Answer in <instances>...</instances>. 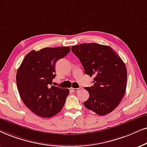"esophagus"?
I'll return each mask as SVG.
<instances>
[{
	"mask_svg": "<svg viewBox=\"0 0 147 147\" xmlns=\"http://www.w3.org/2000/svg\"><path fill=\"white\" fill-rule=\"evenodd\" d=\"M81 87H79V88H73V87H71V88H70V90H71V91H72V92H79V91L80 90H81Z\"/></svg>",
	"mask_w": 147,
	"mask_h": 147,
	"instance_id": "esophagus-1",
	"label": "esophagus"
}]
</instances>
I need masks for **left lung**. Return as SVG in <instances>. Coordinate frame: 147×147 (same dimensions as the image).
<instances>
[{
    "mask_svg": "<svg viewBox=\"0 0 147 147\" xmlns=\"http://www.w3.org/2000/svg\"><path fill=\"white\" fill-rule=\"evenodd\" d=\"M85 74L94 76V85L85 87L90 97L84 106L98 115L112 112L125 95L127 69L121 58L109 46L82 43L71 47Z\"/></svg>",
    "mask_w": 147,
    "mask_h": 147,
    "instance_id": "8db88e82",
    "label": "left lung"
}]
</instances>
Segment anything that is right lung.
<instances>
[{
  "label": "right lung",
  "instance_id": "right-lung-1",
  "mask_svg": "<svg viewBox=\"0 0 147 147\" xmlns=\"http://www.w3.org/2000/svg\"><path fill=\"white\" fill-rule=\"evenodd\" d=\"M70 51V47L32 50L26 55L17 71V87L21 99L38 116L51 117L64 107L69 90L51 85L56 76L55 63Z\"/></svg>",
  "mask_w": 147,
  "mask_h": 147
}]
</instances>
